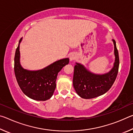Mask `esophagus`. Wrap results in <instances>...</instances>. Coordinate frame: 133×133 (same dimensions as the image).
Masks as SVG:
<instances>
[{"instance_id":"esophagus-1","label":"esophagus","mask_w":133,"mask_h":133,"mask_svg":"<svg viewBox=\"0 0 133 133\" xmlns=\"http://www.w3.org/2000/svg\"><path fill=\"white\" fill-rule=\"evenodd\" d=\"M75 58H76V56L74 55H71L70 56V61H73V60H75Z\"/></svg>"}]
</instances>
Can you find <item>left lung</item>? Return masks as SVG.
<instances>
[{
    "mask_svg": "<svg viewBox=\"0 0 133 133\" xmlns=\"http://www.w3.org/2000/svg\"><path fill=\"white\" fill-rule=\"evenodd\" d=\"M114 45L116 60L113 68L109 73L103 75H97L87 71L82 64L76 63L73 78V87L76 93L82 98H95L106 93L111 88L117 76L119 67V56L116 41Z\"/></svg>",
    "mask_w": 133,
    "mask_h": 133,
    "instance_id": "8db88e82",
    "label": "left lung"
}]
</instances>
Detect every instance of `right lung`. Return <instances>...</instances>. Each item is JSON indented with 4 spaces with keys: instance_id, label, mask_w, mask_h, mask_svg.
<instances>
[{
    "instance_id": "1",
    "label": "right lung",
    "mask_w": 133,
    "mask_h": 133,
    "mask_svg": "<svg viewBox=\"0 0 133 133\" xmlns=\"http://www.w3.org/2000/svg\"><path fill=\"white\" fill-rule=\"evenodd\" d=\"M21 40L22 38L19 43ZM19 57V43L15 55L14 70L16 78L22 91L33 100H48L55 91L58 73L65 65L69 64V58L58 60L40 70L29 71L22 68L20 64Z\"/></svg>"
}]
</instances>
